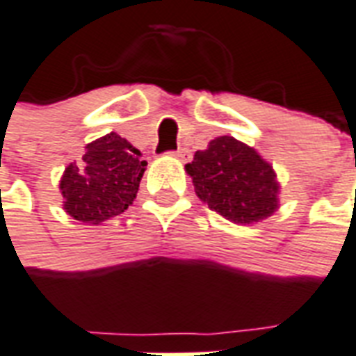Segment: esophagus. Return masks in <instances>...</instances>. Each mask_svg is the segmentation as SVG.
I'll use <instances>...</instances> for the list:
<instances>
[{
	"label": "esophagus",
	"mask_w": 356,
	"mask_h": 356,
	"mask_svg": "<svg viewBox=\"0 0 356 356\" xmlns=\"http://www.w3.org/2000/svg\"><path fill=\"white\" fill-rule=\"evenodd\" d=\"M171 156L179 158V160H191V152L186 151V149H179V151L171 152Z\"/></svg>",
	"instance_id": "34e87169"
}]
</instances>
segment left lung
<instances>
[{
    "mask_svg": "<svg viewBox=\"0 0 356 356\" xmlns=\"http://www.w3.org/2000/svg\"><path fill=\"white\" fill-rule=\"evenodd\" d=\"M185 170L196 196L230 222L252 225L279 209L281 185L273 165L232 136L211 139Z\"/></svg>",
    "mask_w": 356,
    "mask_h": 356,
    "instance_id": "left-lung-1",
    "label": "left lung"
}]
</instances>
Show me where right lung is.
Listing matches in <instances>:
<instances>
[{"label": "right lung", "instance_id": "obj_1", "mask_svg": "<svg viewBox=\"0 0 356 356\" xmlns=\"http://www.w3.org/2000/svg\"><path fill=\"white\" fill-rule=\"evenodd\" d=\"M147 162L141 152L111 131L84 147L83 164H70L60 177L64 211L84 225H102L124 213L138 196Z\"/></svg>", "mask_w": 356, "mask_h": 356}]
</instances>
